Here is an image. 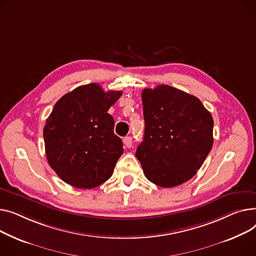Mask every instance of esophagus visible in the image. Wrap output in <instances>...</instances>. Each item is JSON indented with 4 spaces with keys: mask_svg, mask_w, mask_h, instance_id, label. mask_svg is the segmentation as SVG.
Returning <instances> with one entry per match:
<instances>
[{
    "mask_svg": "<svg viewBox=\"0 0 256 256\" xmlns=\"http://www.w3.org/2000/svg\"><path fill=\"white\" fill-rule=\"evenodd\" d=\"M123 142L124 144L127 146V148H131L132 146V138L131 136H127V138H124L123 140Z\"/></svg>",
    "mask_w": 256,
    "mask_h": 256,
    "instance_id": "esophagus-1",
    "label": "esophagus"
}]
</instances>
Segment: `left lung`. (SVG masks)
<instances>
[{"mask_svg":"<svg viewBox=\"0 0 256 256\" xmlns=\"http://www.w3.org/2000/svg\"><path fill=\"white\" fill-rule=\"evenodd\" d=\"M142 99L146 127L135 156L146 178L163 188L187 182L212 150V114L198 98L166 84L144 88Z\"/></svg>","mask_w":256,"mask_h":256,"instance_id":"8db88e82","label":"left lung"}]
</instances>
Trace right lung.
<instances>
[{
  "label": "right lung",
  "instance_id": "obj_1",
  "mask_svg": "<svg viewBox=\"0 0 256 256\" xmlns=\"http://www.w3.org/2000/svg\"><path fill=\"white\" fill-rule=\"evenodd\" d=\"M121 96V91L104 92L94 82L78 86L54 104L43 129L45 153L65 183L91 189L112 176L124 148L108 112Z\"/></svg>",
  "mask_w": 256,
  "mask_h": 256
}]
</instances>
